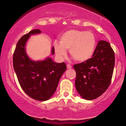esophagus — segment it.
Returning a JSON list of instances; mask_svg holds the SVG:
<instances>
[{"instance_id": "obj_1", "label": "esophagus", "mask_w": 126, "mask_h": 126, "mask_svg": "<svg viewBox=\"0 0 126 126\" xmlns=\"http://www.w3.org/2000/svg\"><path fill=\"white\" fill-rule=\"evenodd\" d=\"M66 67H67V68H68V69H71L72 68V65H70V64H67Z\"/></svg>"}]
</instances>
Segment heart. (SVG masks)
<instances>
[{"label":"heart","mask_w":126,"mask_h":126,"mask_svg":"<svg viewBox=\"0 0 126 126\" xmlns=\"http://www.w3.org/2000/svg\"><path fill=\"white\" fill-rule=\"evenodd\" d=\"M96 39L90 31L72 29L61 34L60 44L54 42L55 53L59 58L66 56L69 50L70 56L75 61L84 62L92 57L95 50Z\"/></svg>","instance_id":"heart-1"}]
</instances>
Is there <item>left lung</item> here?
Listing matches in <instances>:
<instances>
[{
	"label": "left lung",
	"instance_id": "8db88e82",
	"mask_svg": "<svg viewBox=\"0 0 126 126\" xmlns=\"http://www.w3.org/2000/svg\"><path fill=\"white\" fill-rule=\"evenodd\" d=\"M114 65L115 53L111 45L99 41L92 58L73 66L76 88L81 96L90 100L106 92L111 84Z\"/></svg>",
	"mask_w": 126,
	"mask_h": 126
}]
</instances>
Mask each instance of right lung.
Wrapping results in <instances>:
<instances>
[{
	"mask_svg": "<svg viewBox=\"0 0 126 126\" xmlns=\"http://www.w3.org/2000/svg\"><path fill=\"white\" fill-rule=\"evenodd\" d=\"M41 32L39 29H34L20 38L14 52L13 66L24 92L34 100L45 101L54 94L66 66L64 63H54L50 58L33 61L28 57L25 51L26 43L30 35ZM54 53L53 47L51 54Z\"/></svg>",
	"mask_w": 126,
	"mask_h": 126,
	"instance_id": "1",
	"label": "right lung"
}]
</instances>
